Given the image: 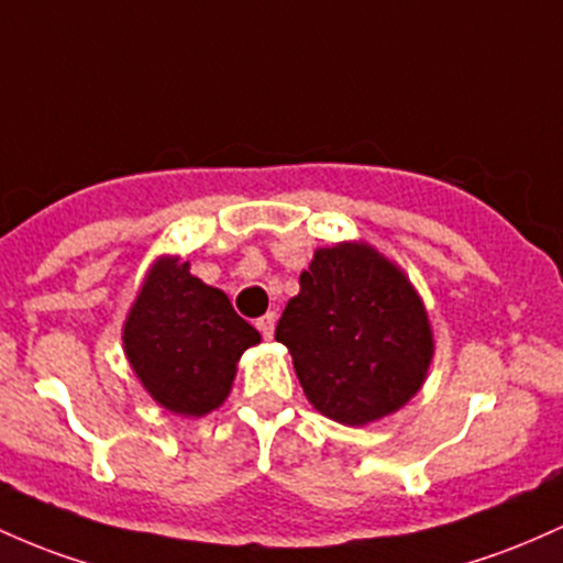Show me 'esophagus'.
<instances>
[{"mask_svg":"<svg viewBox=\"0 0 563 563\" xmlns=\"http://www.w3.org/2000/svg\"><path fill=\"white\" fill-rule=\"evenodd\" d=\"M274 324H276V313H265L257 319V330H261V334L265 340L274 338Z\"/></svg>","mask_w":563,"mask_h":563,"instance_id":"obj_1","label":"esophagus"}]
</instances>
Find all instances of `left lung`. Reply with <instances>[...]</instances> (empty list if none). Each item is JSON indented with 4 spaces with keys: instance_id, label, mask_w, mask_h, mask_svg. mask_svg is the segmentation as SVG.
I'll return each mask as SVG.
<instances>
[{
    "instance_id": "left-lung-1",
    "label": "left lung",
    "mask_w": 563,
    "mask_h": 563,
    "mask_svg": "<svg viewBox=\"0 0 563 563\" xmlns=\"http://www.w3.org/2000/svg\"><path fill=\"white\" fill-rule=\"evenodd\" d=\"M276 340L292 353L308 401L343 426H366L404 407L433 356L418 292L366 244L316 250Z\"/></svg>"
}]
</instances>
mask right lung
Returning <instances> with one entry per match:
<instances>
[{
    "mask_svg": "<svg viewBox=\"0 0 563 563\" xmlns=\"http://www.w3.org/2000/svg\"><path fill=\"white\" fill-rule=\"evenodd\" d=\"M255 343L261 332L180 261L154 265L124 324V351L145 390L194 418L223 404L239 356Z\"/></svg>",
    "mask_w": 563,
    "mask_h": 563,
    "instance_id": "right-lung-1",
    "label": "right lung"
}]
</instances>
